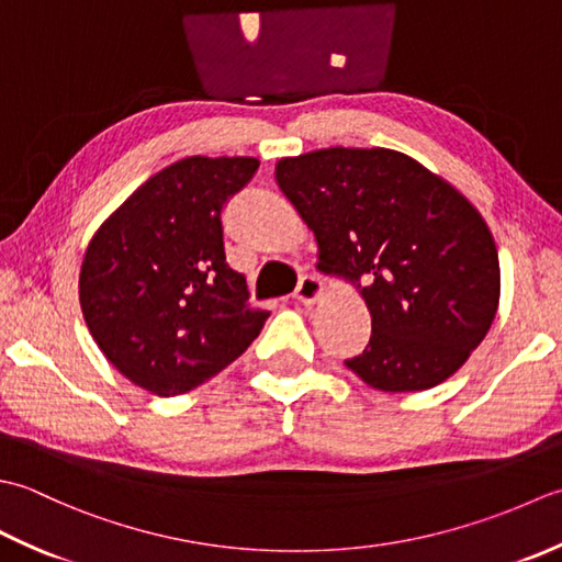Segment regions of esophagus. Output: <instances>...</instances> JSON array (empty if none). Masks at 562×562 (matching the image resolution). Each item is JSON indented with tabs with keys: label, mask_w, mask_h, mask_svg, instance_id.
Segmentation results:
<instances>
[{
	"label": "esophagus",
	"mask_w": 562,
	"mask_h": 562,
	"mask_svg": "<svg viewBox=\"0 0 562 562\" xmlns=\"http://www.w3.org/2000/svg\"><path fill=\"white\" fill-rule=\"evenodd\" d=\"M325 285L317 277H303L297 281V289H295V301L303 303V305H313L319 295H323Z\"/></svg>",
	"instance_id": "34e87169"
}]
</instances>
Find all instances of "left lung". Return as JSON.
<instances>
[{"instance_id":"obj_1","label":"left lung","mask_w":562,"mask_h":562,"mask_svg":"<svg viewBox=\"0 0 562 562\" xmlns=\"http://www.w3.org/2000/svg\"><path fill=\"white\" fill-rule=\"evenodd\" d=\"M277 181L317 237L319 271L361 289L371 311L369 345L347 369L383 393L461 369L499 303L495 239L468 199L385 147L285 157Z\"/></svg>"}]
</instances>
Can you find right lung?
Segmentation results:
<instances>
[{
	"label": "right lung",
	"instance_id": "1",
	"mask_svg": "<svg viewBox=\"0 0 562 562\" xmlns=\"http://www.w3.org/2000/svg\"><path fill=\"white\" fill-rule=\"evenodd\" d=\"M255 157H187L150 177L91 237L79 303L116 369L155 395H181L231 366L269 313L231 269L223 211Z\"/></svg>",
	"mask_w": 562,
	"mask_h": 562
}]
</instances>
